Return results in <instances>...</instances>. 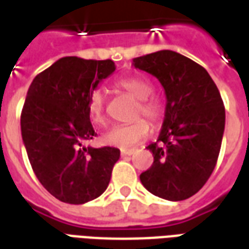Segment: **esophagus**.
<instances>
[{"label": "esophagus", "instance_id": "obj_1", "mask_svg": "<svg viewBox=\"0 0 249 249\" xmlns=\"http://www.w3.org/2000/svg\"><path fill=\"white\" fill-rule=\"evenodd\" d=\"M133 153H135V151H132V149H129V151L123 149V151H121V156H130V155H133Z\"/></svg>", "mask_w": 249, "mask_h": 249}]
</instances>
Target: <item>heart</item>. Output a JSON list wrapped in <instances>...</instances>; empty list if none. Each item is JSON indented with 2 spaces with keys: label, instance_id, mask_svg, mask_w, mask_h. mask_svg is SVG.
<instances>
[{
  "label": "heart",
  "instance_id": "b5f03b06",
  "mask_svg": "<svg viewBox=\"0 0 249 249\" xmlns=\"http://www.w3.org/2000/svg\"><path fill=\"white\" fill-rule=\"evenodd\" d=\"M116 87L139 101L136 109V117H140L142 114L152 124H159L161 121L165 112V105L160 97L151 96L153 92V85L149 80L137 76L125 77L116 82ZM105 110H107L105 94L101 89H94L88 100V112L93 123L98 126H104L107 124ZM148 135H149V124L145 120H137L132 124L117 125L110 128L103 136V141L108 145L128 149L145 140Z\"/></svg>",
  "mask_w": 249,
  "mask_h": 249
}]
</instances>
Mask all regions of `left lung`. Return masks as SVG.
Listing matches in <instances>:
<instances>
[{
    "label": "left lung",
    "mask_w": 249,
    "mask_h": 249,
    "mask_svg": "<svg viewBox=\"0 0 249 249\" xmlns=\"http://www.w3.org/2000/svg\"><path fill=\"white\" fill-rule=\"evenodd\" d=\"M165 90L167 105L156 142L146 146L152 167L140 175L155 196L180 201L197 193L213 172L225 126V109L216 84L197 62L173 51L133 58Z\"/></svg>",
    "instance_id": "8db88e82"
}]
</instances>
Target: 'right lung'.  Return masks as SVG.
<instances>
[{
  "instance_id": "1",
  "label": "right lung",
  "mask_w": 249,
  "mask_h": 249,
  "mask_svg": "<svg viewBox=\"0 0 249 249\" xmlns=\"http://www.w3.org/2000/svg\"><path fill=\"white\" fill-rule=\"evenodd\" d=\"M116 71L112 60L62 57L35 77L21 113V135L36 176L62 203L84 204L108 188L120 151L92 148L88 100Z\"/></svg>"
}]
</instances>
